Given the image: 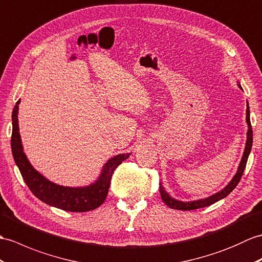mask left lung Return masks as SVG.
Listing matches in <instances>:
<instances>
[{
    "label": "left lung",
    "instance_id": "8db88e82",
    "mask_svg": "<svg viewBox=\"0 0 262 262\" xmlns=\"http://www.w3.org/2000/svg\"><path fill=\"white\" fill-rule=\"evenodd\" d=\"M238 86L242 90V87L239 82H238ZM246 120H247V125H248V132H247V142H246L245 151H243L242 159H241V162H240L239 167H238V171H236V173L233 176V179L230 181V183L226 187L222 188L221 191H219L217 193L213 194V195H211L209 198L201 199V200H196V201H190V202H183V201L176 200L169 195V194L165 191V188L163 187L162 183H160V193H161V198L163 200V202L165 203L167 206H169L171 209L188 211V210H196V209H201V208H205V206H209L211 204L217 202V201H220L226 196H228L240 182L243 171H245L246 165H247L249 154H250L251 147H252V127H251V123H250V109H249L248 102H247Z\"/></svg>",
    "mask_w": 262,
    "mask_h": 262
}]
</instances>
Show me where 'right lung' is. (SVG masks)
Listing matches in <instances>:
<instances>
[{
  "label": "right lung",
  "mask_w": 262,
  "mask_h": 262,
  "mask_svg": "<svg viewBox=\"0 0 262 262\" xmlns=\"http://www.w3.org/2000/svg\"><path fill=\"white\" fill-rule=\"evenodd\" d=\"M19 105L20 100H17L12 113L11 148L16 166L19 167L24 182L34 196L48 205L69 212H87L100 206L107 198L114 171L119 164L128 159L130 153L118 154L108 160L102 166L99 178L93 184L81 187L58 185L36 171L23 151L17 120Z\"/></svg>",
  "instance_id": "obj_1"
}]
</instances>
